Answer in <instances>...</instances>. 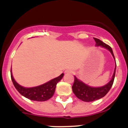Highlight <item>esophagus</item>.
Returning <instances> with one entry per match:
<instances>
[{
    "label": "esophagus",
    "mask_w": 128,
    "mask_h": 128,
    "mask_svg": "<svg viewBox=\"0 0 128 128\" xmlns=\"http://www.w3.org/2000/svg\"><path fill=\"white\" fill-rule=\"evenodd\" d=\"M72 72V71L71 70H70V69L65 70V71H64V73H65V74H71Z\"/></svg>",
    "instance_id": "obj_1"
}]
</instances>
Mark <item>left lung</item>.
Wrapping results in <instances>:
<instances>
[{"instance_id":"1","label":"left lung","mask_w":128,"mask_h":128,"mask_svg":"<svg viewBox=\"0 0 128 128\" xmlns=\"http://www.w3.org/2000/svg\"><path fill=\"white\" fill-rule=\"evenodd\" d=\"M94 40L96 41V46H101L108 50L111 53L115 61H116L114 55L111 47L98 39L94 38ZM116 62L114 74L112 76V79L104 86H101V87H91V86L83 82L82 80L78 79L74 75V82L72 86V92L78 99L86 101V102H90V101H94L102 98L108 92L112 86L115 78V75H116Z\"/></svg>"}]
</instances>
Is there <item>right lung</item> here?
Returning a JSON list of instances; mask_svg holds the SVG:
<instances>
[{
	"label": "right lung",
	"mask_w": 128,
	"mask_h": 128,
	"mask_svg": "<svg viewBox=\"0 0 128 128\" xmlns=\"http://www.w3.org/2000/svg\"><path fill=\"white\" fill-rule=\"evenodd\" d=\"M11 76L14 86L23 96L32 101H45L53 96L56 91L57 84L63 78L64 73L42 85L33 87H25L18 84L13 78L12 68L11 69Z\"/></svg>",
	"instance_id": "obj_1"
}]
</instances>
